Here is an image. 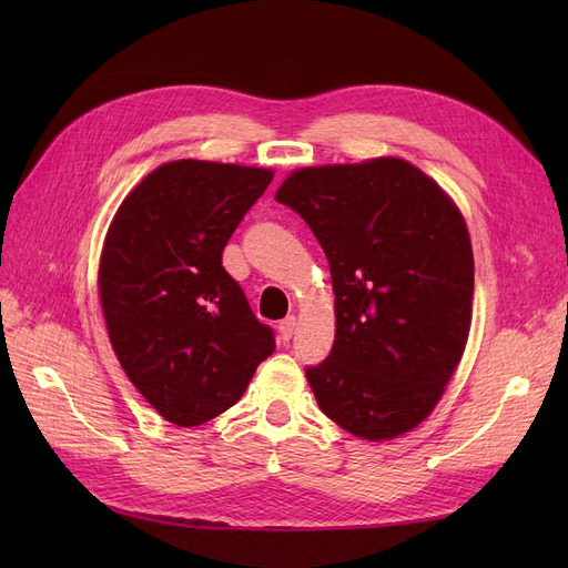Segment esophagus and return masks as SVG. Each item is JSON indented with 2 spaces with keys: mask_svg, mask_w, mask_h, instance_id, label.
Wrapping results in <instances>:
<instances>
[{
  "mask_svg": "<svg viewBox=\"0 0 568 568\" xmlns=\"http://www.w3.org/2000/svg\"><path fill=\"white\" fill-rule=\"evenodd\" d=\"M277 329H280V338L286 343L291 336H294V332H296V317H286V320H282Z\"/></svg>",
  "mask_w": 568,
  "mask_h": 568,
  "instance_id": "1",
  "label": "esophagus"
}]
</instances>
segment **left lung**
Wrapping results in <instances>:
<instances>
[{"mask_svg": "<svg viewBox=\"0 0 568 568\" xmlns=\"http://www.w3.org/2000/svg\"><path fill=\"white\" fill-rule=\"evenodd\" d=\"M329 261L336 336L305 376L326 417L365 440L422 424L467 346L474 253L453 199L403 159L301 168L277 189Z\"/></svg>", "mask_w": 568, "mask_h": 568, "instance_id": "left-lung-1", "label": "left lung"}]
</instances>
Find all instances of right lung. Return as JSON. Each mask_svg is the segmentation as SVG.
I'll list each match as a JSON object with an SVG mask.
<instances>
[{"label":"right lung","mask_w":568,"mask_h":568,"mask_svg":"<svg viewBox=\"0 0 568 568\" xmlns=\"http://www.w3.org/2000/svg\"><path fill=\"white\" fill-rule=\"evenodd\" d=\"M274 173L173 161L120 203L99 263V298L128 379L163 419L199 426L242 398L274 351L222 251Z\"/></svg>","instance_id":"obj_1"}]
</instances>
